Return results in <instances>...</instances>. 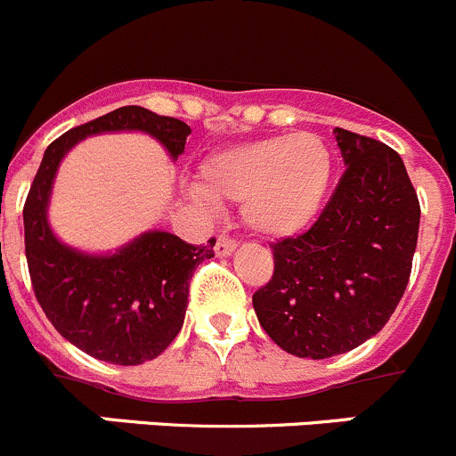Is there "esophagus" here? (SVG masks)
<instances>
[{
	"label": "esophagus",
	"mask_w": 456,
	"mask_h": 456,
	"mask_svg": "<svg viewBox=\"0 0 456 456\" xmlns=\"http://www.w3.org/2000/svg\"><path fill=\"white\" fill-rule=\"evenodd\" d=\"M234 248H237V241H232V239L228 237H219L217 243H215V252H217V256H230L234 252Z\"/></svg>",
	"instance_id": "esophagus-1"
}]
</instances>
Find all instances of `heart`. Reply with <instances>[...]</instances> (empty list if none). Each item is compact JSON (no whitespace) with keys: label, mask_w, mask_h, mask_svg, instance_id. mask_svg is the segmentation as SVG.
Instances as JSON below:
<instances>
[{"label":"heart","mask_w":456,"mask_h":456,"mask_svg":"<svg viewBox=\"0 0 456 456\" xmlns=\"http://www.w3.org/2000/svg\"><path fill=\"white\" fill-rule=\"evenodd\" d=\"M335 177V157L310 133L277 134L224 148L200 166V183L188 200L210 208L215 201H241L246 226L261 237L286 239L322 213Z\"/></svg>","instance_id":"heart-1"}]
</instances>
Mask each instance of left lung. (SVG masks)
<instances>
[{
    "label": "left lung",
    "instance_id": "8db88e82",
    "mask_svg": "<svg viewBox=\"0 0 456 456\" xmlns=\"http://www.w3.org/2000/svg\"><path fill=\"white\" fill-rule=\"evenodd\" d=\"M346 173L308 232L273 243L274 274L252 295L270 339L328 359L375 337L403 297L417 248V192L401 157L335 128Z\"/></svg>",
    "mask_w": 456,
    "mask_h": 456
}]
</instances>
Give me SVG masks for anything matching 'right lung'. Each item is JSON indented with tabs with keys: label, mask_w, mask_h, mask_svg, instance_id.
<instances>
[{
	"label": "right lung",
	"mask_w": 456,
	"mask_h": 456,
	"mask_svg": "<svg viewBox=\"0 0 456 456\" xmlns=\"http://www.w3.org/2000/svg\"><path fill=\"white\" fill-rule=\"evenodd\" d=\"M146 133L177 161L191 126L142 106H121L69 130L44 152L24 206L26 261L35 297L66 341L99 362L139 366L159 357L183 326L188 286L208 246H191L166 230H146L112 252L69 246L48 222L57 170L86 137Z\"/></svg>",
	"instance_id": "add662e5"
}]
</instances>
